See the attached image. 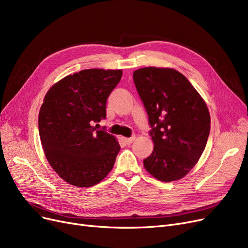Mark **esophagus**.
Masks as SVG:
<instances>
[{"label": "esophagus", "instance_id": "obj_1", "mask_svg": "<svg viewBox=\"0 0 248 248\" xmlns=\"http://www.w3.org/2000/svg\"><path fill=\"white\" fill-rule=\"evenodd\" d=\"M134 140H136V136H132L131 138H123V140L126 142V144H131Z\"/></svg>", "mask_w": 248, "mask_h": 248}]
</instances>
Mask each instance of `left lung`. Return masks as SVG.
<instances>
[{"label": "left lung", "mask_w": 248, "mask_h": 248, "mask_svg": "<svg viewBox=\"0 0 248 248\" xmlns=\"http://www.w3.org/2000/svg\"><path fill=\"white\" fill-rule=\"evenodd\" d=\"M154 149L145 169L162 182L183 178L204 152L210 133L205 101L182 73L146 67L133 72Z\"/></svg>", "instance_id": "8db88e82"}]
</instances>
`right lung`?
I'll return each instance as SVG.
<instances>
[{
    "label": "right lung",
    "mask_w": 248,
    "mask_h": 248,
    "mask_svg": "<svg viewBox=\"0 0 248 248\" xmlns=\"http://www.w3.org/2000/svg\"><path fill=\"white\" fill-rule=\"evenodd\" d=\"M122 70L87 69L52 86L38 118L41 144L51 168L66 182L90 187L108 176L120 146L95 124L107 118V99Z\"/></svg>",
    "instance_id": "1"
}]
</instances>
